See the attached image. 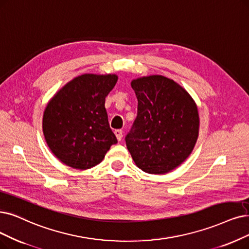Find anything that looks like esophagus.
I'll use <instances>...</instances> for the list:
<instances>
[{
    "instance_id": "obj_1",
    "label": "esophagus",
    "mask_w": 249,
    "mask_h": 249,
    "mask_svg": "<svg viewBox=\"0 0 249 249\" xmlns=\"http://www.w3.org/2000/svg\"><path fill=\"white\" fill-rule=\"evenodd\" d=\"M114 134H115V136L117 138V140L121 141L122 138H123V130H115Z\"/></svg>"
}]
</instances>
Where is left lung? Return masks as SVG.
Instances as JSON below:
<instances>
[{
  "label": "left lung",
  "mask_w": 249,
  "mask_h": 249,
  "mask_svg": "<svg viewBox=\"0 0 249 249\" xmlns=\"http://www.w3.org/2000/svg\"><path fill=\"white\" fill-rule=\"evenodd\" d=\"M138 113L125 144L136 165L148 174L173 171L191 154L199 133L196 103L171 78L133 79Z\"/></svg>",
  "instance_id": "obj_1"
}]
</instances>
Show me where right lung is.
<instances>
[{"mask_svg":"<svg viewBox=\"0 0 249 249\" xmlns=\"http://www.w3.org/2000/svg\"><path fill=\"white\" fill-rule=\"evenodd\" d=\"M116 82V74H82L49 101L43 132L49 148L64 164L88 170L117 143L105 109V98Z\"/></svg>","mask_w":249,"mask_h":249,"instance_id":"right-lung-1","label":"right lung"}]
</instances>
